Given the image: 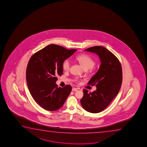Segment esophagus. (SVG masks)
I'll return each instance as SVG.
<instances>
[{"label":"esophagus","instance_id":"esophagus-1","mask_svg":"<svg viewBox=\"0 0 147 147\" xmlns=\"http://www.w3.org/2000/svg\"><path fill=\"white\" fill-rule=\"evenodd\" d=\"M77 88H72V91H77Z\"/></svg>","mask_w":147,"mask_h":147}]
</instances>
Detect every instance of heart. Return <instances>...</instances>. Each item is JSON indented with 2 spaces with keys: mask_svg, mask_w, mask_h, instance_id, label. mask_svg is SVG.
I'll list each match as a JSON object with an SVG mask.
<instances>
[{
  "mask_svg": "<svg viewBox=\"0 0 147 147\" xmlns=\"http://www.w3.org/2000/svg\"><path fill=\"white\" fill-rule=\"evenodd\" d=\"M76 59L78 61L79 63L82 66L85 70H87L89 69L92 68L94 66L95 62L94 59L89 55L86 54L79 55L76 57ZM70 62L68 59L63 61L62 63V68L64 70H69L70 68ZM75 81H78V79H75Z\"/></svg>",
  "mask_w": 147,
  "mask_h": 147,
  "instance_id": "b5f03b06",
  "label": "heart"
}]
</instances>
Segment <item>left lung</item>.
I'll return each mask as SVG.
<instances>
[{"label": "left lung", "mask_w": 147, "mask_h": 147, "mask_svg": "<svg viewBox=\"0 0 147 147\" xmlns=\"http://www.w3.org/2000/svg\"><path fill=\"white\" fill-rule=\"evenodd\" d=\"M85 50L98 55L101 63L87 84L96 86V90L89 93L84 89L80 100L85 110L96 113L106 109L118 94L123 80L122 68L117 57L103 47H92Z\"/></svg>", "instance_id": "left-lung-1"}]
</instances>
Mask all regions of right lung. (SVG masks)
<instances>
[{"instance_id":"obj_1","label":"right lung","mask_w":147,"mask_h":147,"mask_svg":"<svg viewBox=\"0 0 147 147\" xmlns=\"http://www.w3.org/2000/svg\"><path fill=\"white\" fill-rule=\"evenodd\" d=\"M76 51L61 46L51 44L32 55L26 67L28 90L36 102L48 111L62 107L70 94L72 86L58 87L57 76L63 74L62 63Z\"/></svg>"}]
</instances>
